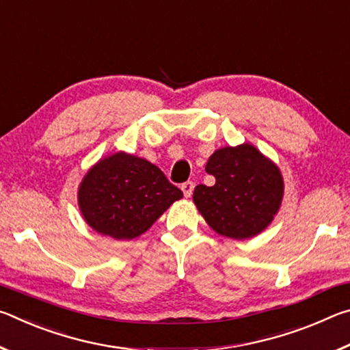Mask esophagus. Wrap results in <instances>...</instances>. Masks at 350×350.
Masks as SVG:
<instances>
[{
  "label": "esophagus",
  "mask_w": 350,
  "mask_h": 350,
  "mask_svg": "<svg viewBox=\"0 0 350 350\" xmlns=\"http://www.w3.org/2000/svg\"><path fill=\"white\" fill-rule=\"evenodd\" d=\"M193 189H194V183L191 180L182 183V191H183V194H185V198H191Z\"/></svg>",
  "instance_id": "esophagus-1"
}]
</instances>
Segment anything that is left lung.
Wrapping results in <instances>:
<instances>
[{"label": "left lung", "instance_id": "obj_1", "mask_svg": "<svg viewBox=\"0 0 350 350\" xmlns=\"http://www.w3.org/2000/svg\"><path fill=\"white\" fill-rule=\"evenodd\" d=\"M205 171L216 183L198 185L193 200L217 234L250 239L269 227L284 198V179L275 162L252 144H242L216 150Z\"/></svg>", "mask_w": 350, "mask_h": 350}]
</instances>
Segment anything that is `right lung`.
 <instances>
[{
	"instance_id": "right-lung-1",
	"label": "right lung",
	"mask_w": 350,
	"mask_h": 350,
	"mask_svg": "<svg viewBox=\"0 0 350 350\" xmlns=\"http://www.w3.org/2000/svg\"><path fill=\"white\" fill-rule=\"evenodd\" d=\"M183 193L156 165L118 151L92 165L79 187L85 222L117 241L144 234Z\"/></svg>"
}]
</instances>
